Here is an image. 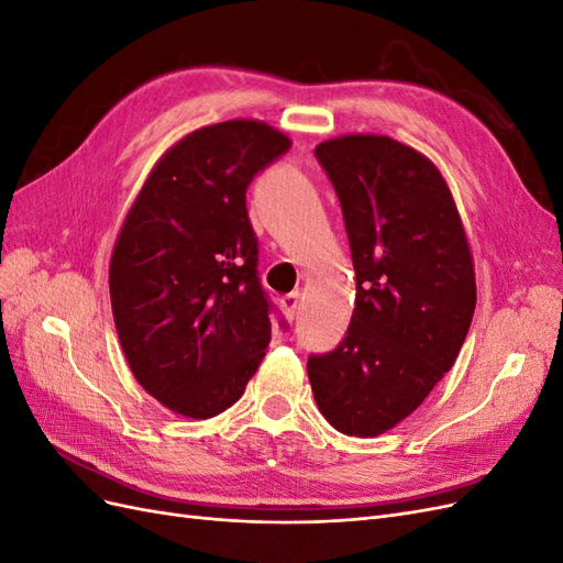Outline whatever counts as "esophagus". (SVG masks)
Segmentation results:
<instances>
[{"mask_svg":"<svg viewBox=\"0 0 563 563\" xmlns=\"http://www.w3.org/2000/svg\"><path fill=\"white\" fill-rule=\"evenodd\" d=\"M282 308H284V314L288 319H296L298 317V310H300V294L294 291V294H286L282 298Z\"/></svg>","mask_w":563,"mask_h":563,"instance_id":"obj_1","label":"esophagus"}]
</instances>
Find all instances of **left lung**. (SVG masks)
Listing matches in <instances>:
<instances>
[{
    "instance_id": "obj_1",
    "label": "left lung",
    "mask_w": 563,
    "mask_h": 563,
    "mask_svg": "<svg viewBox=\"0 0 563 563\" xmlns=\"http://www.w3.org/2000/svg\"><path fill=\"white\" fill-rule=\"evenodd\" d=\"M343 209L356 300L335 350L310 354L321 416L376 437L411 416L470 331L476 284L463 220L439 168L387 135L317 145Z\"/></svg>"
}]
</instances>
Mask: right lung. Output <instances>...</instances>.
<instances>
[{
	"instance_id": "obj_1",
	"label": "right lung",
	"mask_w": 563,
	"mask_h": 563,
	"mask_svg": "<svg viewBox=\"0 0 563 563\" xmlns=\"http://www.w3.org/2000/svg\"><path fill=\"white\" fill-rule=\"evenodd\" d=\"M288 147L253 119L185 135L152 168L117 236L119 343L135 380L180 416L223 413L263 362L277 308L258 277L246 190Z\"/></svg>"
}]
</instances>
